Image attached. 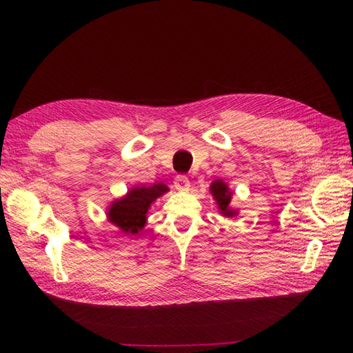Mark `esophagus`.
Wrapping results in <instances>:
<instances>
[{"label":"esophagus","mask_w":353,"mask_h":353,"mask_svg":"<svg viewBox=\"0 0 353 353\" xmlns=\"http://www.w3.org/2000/svg\"><path fill=\"white\" fill-rule=\"evenodd\" d=\"M190 186H191V183H190L188 177H186V176H177V177H176L174 188H176L177 191L186 192V191H190Z\"/></svg>","instance_id":"esophagus-1"}]
</instances>
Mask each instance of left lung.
<instances>
[{"label": "left lung", "mask_w": 353, "mask_h": 353, "mask_svg": "<svg viewBox=\"0 0 353 353\" xmlns=\"http://www.w3.org/2000/svg\"><path fill=\"white\" fill-rule=\"evenodd\" d=\"M209 191L212 194L220 215L228 216V219H235L238 215V209H234L230 206L232 191L229 188V185L224 182L223 179H215L211 186H209Z\"/></svg>", "instance_id": "left-lung-1"}]
</instances>
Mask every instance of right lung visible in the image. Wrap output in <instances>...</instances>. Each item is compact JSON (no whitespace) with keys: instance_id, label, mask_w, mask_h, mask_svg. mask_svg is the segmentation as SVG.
<instances>
[{"instance_id":"right-lung-1","label":"right lung","mask_w":353,"mask_h":353,"mask_svg":"<svg viewBox=\"0 0 353 353\" xmlns=\"http://www.w3.org/2000/svg\"><path fill=\"white\" fill-rule=\"evenodd\" d=\"M168 191L170 188L163 183L134 185L123 197L110 201L106 212L108 221L124 236L138 235L147 224L148 209Z\"/></svg>"}]
</instances>
